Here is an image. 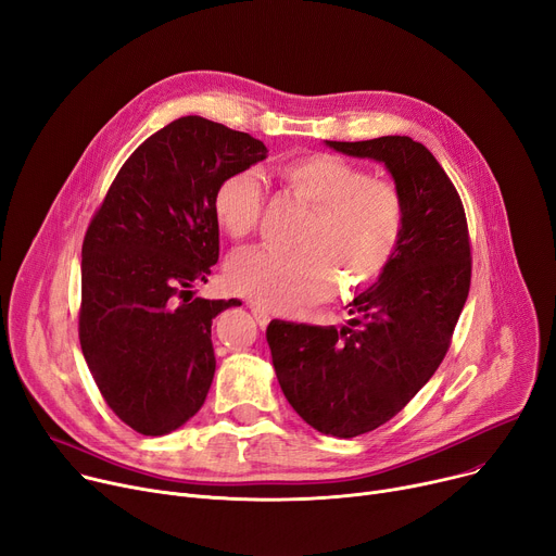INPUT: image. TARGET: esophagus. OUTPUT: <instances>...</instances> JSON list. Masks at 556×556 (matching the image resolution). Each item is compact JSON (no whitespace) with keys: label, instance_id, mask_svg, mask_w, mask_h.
Segmentation results:
<instances>
[{"label":"esophagus","instance_id":"esophagus-1","mask_svg":"<svg viewBox=\"0 0 556 556\" xmlns=\"http://www.w3.org/2000/svg\"><path fill=\"white\" fill-rule=\"evenodd\" d=\"M251 312H253V316H255V320H257L260 328H267L269 320H271L269 312H267V309H263V307H257V305H251Z\"/></svg>","mask_w":556,"mask_h":556}]
</instances>
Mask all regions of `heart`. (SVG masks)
Returning a JSON list of instances; mask_svg holds the SVG:
<instances>
[{
    "label": "heart",
    "mask_w": 556,
    "mask_h": 556,
    "mask_svg": "<svg viewBox=\"0 0 556 556\" xmlns=\"http://www.w3.org/2000/svg\"><path fill=\"white\" fill-rule=\"evenodd\" d=\"M285 192L309 208L296 233V249H253L228 263V285L269 312L309 305L339 291L362 289L393 260L406 226L404 194L390 179L370 177L356 163L316 152L276 168ZM267 194L257 175H226L213 192L222 231L249 238L263 217Z\"/></svg>",
    "instance_id": "1"
}]
</instances>
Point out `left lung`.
Instances as JSON below:
<instances>
[{
    "mask_svg": "<svg viewBox=\"0 0 556 556\" xmlns=\"http://www.w3.org/2000/svg\"><path fill=\"white\" fill-rule=\"evenodd\" d=\"M381 161L404 194L402 242L377 285L348 305L341 330L271 320L267 343L287 402L325 435L356 438L393 419L453 339L471 285V240L458 190L410 137L328 141Z\"/></svg>",
    "mask_w": 556,
    "mask_h": 556,
    "instance_id": "obj_1",
    "label": "left lung"
}]
</instances>
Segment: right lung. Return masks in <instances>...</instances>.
Instances as JSON below:
<instances>
[{"instance_id": "add662e5", "label": "right lung", "mask_w": 556, "mask_h": 556, "mask_svg": "<svg viewBox=\"0 0 556 556\" xmlns=\"http://www.w3.org/2000/svg\"><path fill=\"white\" fill-rule=\"evenodd\" d=\"M265 156L247 132L181 116L129 154L87 226L80 348L108 406L141 435L179 429L208 395L211 325L238 301L190 287L219 257L217 184Z\"/></svg>"}]
</instances>
